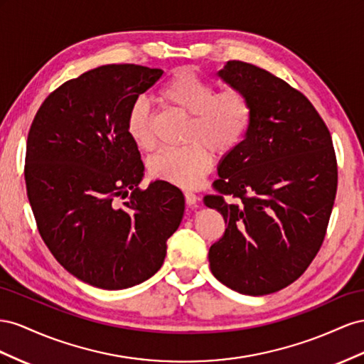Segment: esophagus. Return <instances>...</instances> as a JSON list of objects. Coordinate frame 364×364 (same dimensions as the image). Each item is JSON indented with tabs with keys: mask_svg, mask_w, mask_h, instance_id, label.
I'll use <instances>...</instances> for the list:
<instances>
[{
	"mask_svg": "<svg viewBox=\"0 0 364 364\" xmlns=\"http://www.w3.org/2000/svg\"><path fill=\"white\" fill-rule=\"evenodd\" d=\"M184 198H186V204L188 205H196V203H198V196L189 191L184 192Z\"/></svg>",
	"mask_w": 364,
	"mask_h": 364,
	"instance_id": "obj_1",
	"label": "esophagus"
}]
</instances>
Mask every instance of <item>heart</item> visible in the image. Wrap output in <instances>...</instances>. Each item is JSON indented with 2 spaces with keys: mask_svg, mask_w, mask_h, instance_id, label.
<instances>
[{
  "mask_svg": "<svg viewBox=\"0 0 364 364\" xmlns=\"http://www.w3.org/2000/svg\"><path fill=\"white\" fill-rule=\"evenodd\" d=\"M159 97L169 107L191 116L184 140L178 149H166L149 161L155 178L184 189H193L209 173L213 157L230 154L240 144L252 122V107L244 92L215 87L191 70H178L164 82ZM131 141L141 151H152L155 139L148 103L134 102L127 116Z\"/></svg>",
  "mask_w": 364,
  "mask_h": 364,
  "instance_id": "b5f03b06",
  "label": "heart"
}]
</instances>
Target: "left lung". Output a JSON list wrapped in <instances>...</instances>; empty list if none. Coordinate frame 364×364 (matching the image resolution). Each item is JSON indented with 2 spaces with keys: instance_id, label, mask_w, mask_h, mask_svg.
<instances>
[{
  "instance_id": "1",
  "label": "left lung",
  "mask_w": 364,
  "mask_h": 364,
  "mask_svg": "<svg viewBox=\"0 0 364 364\" xmlns=\"http://www.w3.org/2000/svg\"><path fill=\"white\" fill-rule=\"evenodd\" d=\"M216 76L247 96L252 122L218 164L220 195L204 196L227 225L209 250L210 272L233 291L272 294L302 276L323 242L337 192L336 152L316 108L282 79L241 60L225 62Z\"/></svg>"
}]
</instances>
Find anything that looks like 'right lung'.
Returning <instances> with one entry per match:
<instances>
[{"label":"right lung","instance_id":"right-lung-1","mask_svg":"<svg viewBox=\"0 0 364 364\" xmlns=\"http://www.w3.org/2000/svg\"><path fill=\"white\" fill-rule=\"evenodd\" d=\"M161 75L132 64L90 70L51 92L28 132L24 175L39 233L70 274L102 289L157 273L184 215L171 183L139 188L144 164L127 131L131 105Z\"/></svg>","mask_w":364,"mask_h":364}]
</instances>
